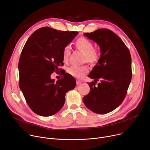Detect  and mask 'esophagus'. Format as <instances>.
<instances>
[{"label":"esophagus","instance_id":"obj_1","mask_svg":"<svg viewBox=\"0 0 150 150\" xmlns=\"http://www.w3.org/2000/svg\"><path fill=\"white\" fill-rule=\"evenodd\" d=\"M81 82L80 81H79V80H76V85H77V86L80 85V84H81Z\"/></svg>","mask_w":150,"mask_h":150}]
</instances>
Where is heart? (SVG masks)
<instances>
[{
    "instance_id": "b5f03b06",
    "label": "heart",
    "mask_w": 150,
    "mask_h": 150,
    "mask_svg": "<svg viewBox=\"0 0 150 150\" xmlns=\"http://www.w3.org/2000/svg\"><path fill=\"white\" fill-rule=\"evenodd\" d=\"M76 46L85 53V60L89 63H95L99 58V54L94 49L93 43L86 37L79 38L76 42ZM71 54V46L66 45L63 49V58L64 62H67ZM67 72L71 76L81 78L88 72V67L87 66H72L67 69Z\"/></svg>"
}]
</instances>
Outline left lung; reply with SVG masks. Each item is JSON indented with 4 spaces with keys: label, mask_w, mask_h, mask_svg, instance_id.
Here are the masks:
<instances>
[{
    "label": "left lung",
    "mask_w": 150,
    "mask_h": 150,
    "mask_svg": "<svg viewBox=\"0 0 150 150\" xmlns=\"http://www.w3.org/2000/svg\"><path fill=\"white\" fill-rule=\"evenodd\" d=\"M100 47L101 56L88 75L95 82L89 83L90 92L83 101L91 110L106 114L121 105L130 84L132 58L125 43L115 33L108 29H99L84 34ZM101 79L96 86L95 84Z\"/></svg>",
    "instance_id": "obj_1"
}]
</instances>
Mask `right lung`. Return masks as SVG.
I'll return each instance as SVG.
<instances>
[{
  "label": "right lung",
  "instance_id": "right-lung-1",
  "mask_svg": "<svg viewBox=\"0 0 150 150\" xmlns=\"http://www.w3.org/2000/svg\"><path fill=\"white\" fill-rule=\"evenodd\" d=\"M78 34L43 27L26 41L18 62L19 87L35 113L42 116L57 113L64 104L66 93L76 86L75 79L67 73L56 82L51 75L64 64L63 49Z\"/></svg>",
  "mask_w": 150,
  "mask_h": 150
}]
</instances>
